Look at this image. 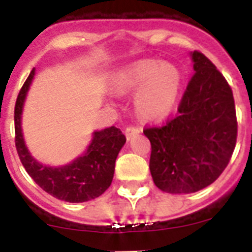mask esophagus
<instances>
[{"label": "esophagus", "mask_w": 252, "mask_h": 252, "mask_svg": "<svg viewBox=\"0 0 252 252\" xmlns=\"http://www.w3.org/2000/svg\"><path fill=\"white\" fill-rule=\"evenodd\" d=\"M140 132H141V130H140V128L132 127V126H131V127H127V128H126V131H125V133H126V137H127V140L132 139V136H135L136 133H140Z\"/></svg>", "instance_id": "obj_1"}]
</instances>
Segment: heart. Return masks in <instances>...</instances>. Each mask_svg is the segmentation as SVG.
Returning <instances> with one entry per match:
<instances>
[{"label": "heart", "instance_id": "b5f03b06", "mask_svg": "<svg viewBox=\"0 0 252 252\" xmlns=\"http://www.w3.org/2000/svg\"><path fill=\"white\" fill-rule=\"evenodd\" d=\"M111 87L117 94H135L133 106L142 119H165L177 103L182 74L173 64L161 60H136L111 75Z\"/></svg>", "mask_w": 252, "mask_h": 252}]
</instances>
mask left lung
<instances>
[{
	"instance_id": "left-lung-1",
	"label": "left lung",
	"mask_w": 252,
	"mask_h": 252,
	"mask_svg": "<svg viewBox=\"0 0 252 252\" xmlns=\"http://www.w3.org/2000/svg\"><path fill=\"white\" fill-rule=\"evenodd\" d=\"M194 75L175 119L144 130L151 142L154 183L171 194L194 193L212 184L227 166L237 136L232 91L202 53H190Z\"/></svg>"
}]
</instances>
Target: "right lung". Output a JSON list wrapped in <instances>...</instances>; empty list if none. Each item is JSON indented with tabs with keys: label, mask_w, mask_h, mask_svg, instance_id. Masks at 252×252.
Listing matches in <instances>:
<instances>
[{
	"label": "right lung",
	"mask_w": 252,
	"mask_h": 252,
	"mask_svg": "<svg viewBox=\"0 0 252 252\" xmlns=\"http://www.w3.org/2000/svg\"><path fill=\"white\" fill-rule=\"evenodd\" d=\"M34 77L35 68L22 86L15 106V141L22 165L40 188L60 201L82 203L99 197L112 183L116 159L126 137L120 128L111 126L93 131L86 151L70 162L51 166L37 161L29 151L22 132V112Z\"/></svg>",
	"instance_id": "obj_1"
}]
</instances>
